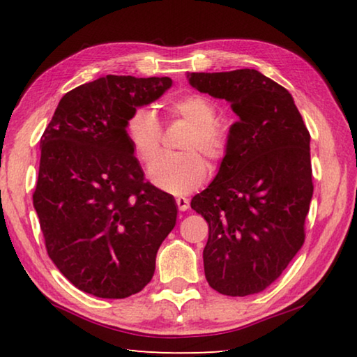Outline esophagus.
Here are the masks:
<instances>
[{
  "label": "esophagus",
  "mask_w": 357,
  "mask_h": 357,
  "mask_svg": "<svg viewBox=\"0 0 357 357\" xmlns=\"http://www.w3.org/2000/svg\"><path fill=\"white\" fill-rule=\"evenodd\" d=\"M176 204H178L179 211H187L190 206V200H189V198H185V197H178Z\"/></svg>",
  "instance_id": "obj_1"
}]
</instances>
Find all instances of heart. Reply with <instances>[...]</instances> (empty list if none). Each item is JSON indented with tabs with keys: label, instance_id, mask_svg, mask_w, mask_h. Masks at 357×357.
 Segmentation results:
<instances>
[{
	"label": "heart",
	"instance_id": "1",
	"mask_svg": "<svg viewBox=\"0 0 357 357\" xmlns=\"http://www.w3.org/2000/svg\"><path fill=\"white\" fill-rule=\"evenodd\" d=\"M165 108L173 118L184 119L190 124V130L183 142V149L187 151L157 157L151 164L148 174L151 183L159 189L179 195L197 189L206 178L208 164L202 152L214 162L225 157L229 144V129L223 121L215 118L217 105L203 94L172 96L165 100ZM126 134L135 155L144 164L159 154L162 128L154 110L137 107L126 123Z\"/></svg>",
	"mask_w": 357,
	"mask_h": 357
}]
</instances>
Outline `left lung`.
Returning a JSON list of instances; mask_svg holds the SVG:
<instances>
[{"instance_id": "1", "label": "left lung", "mask_w": 357, "mask_h": 357, "mask_svg": "<svg viewBox=\"0 0 357 357\" xmlns=\"http://www.w3.org/2000/svg\"><path fill=\"white\" fill-rule=\"evenodd\" d=\"M200 93L231 104L238 121L219 173L190 206L206 219L203 250L211 288L263 291L304 244L313 195L310 134L285 88L255 69L192 72Z\"/></svg>"}]
</instances>
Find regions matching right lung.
<instances>
[{
  "label": "right lung",
  "mask_w": 357,
  "mask_h": 357,
  "mask_svg": "<svg viewBox=\"0 0 357 357\" xmlns=\"http://www.w3.org/2000/svg\"><path fill=\"white\" fill-rule=\"evenodd\" d=\"M172 78L107 75L63 96L40 138L33 204L48 257L84 293L124 299L148 285L176 223L170 193L144 183L126 134Z\"/></svg>",
  "instance_id": "right-lung-1"
}]
</instances>
